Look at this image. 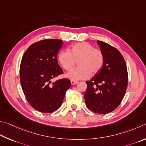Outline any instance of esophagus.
<instances>
[{
  "label": "esophagus",
  "instance_id": "1",
  "mask_svg": "<svg viewBox=\"0 0 146 146\" xmlns=\"http://www.w3.org/2000/svg\"><path fill=\"white\" fill-rule=\"evenodd\" d=\"M70 83L72 84V85H74L76 84H77L78 82L77 81H74V80H71L70 81Z\"/></svg>",
  "mask_w": 146,
  "mask_h": 146
}]
</instances>
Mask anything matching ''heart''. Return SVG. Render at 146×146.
<instances>
[{
    "label": "heart",
    "instance_id": "obj_1",
    "mask_svg": "<svg viewBox=\"0 0 146 146\" xmlns=\"http://www.w3.org/2000/svg\"><path fill=\"white\" fill-rule=\"evenodd\" d=\"M58 60L62 67L69 70L78 61V67L66 74V77L72 80H85L96 74L101 70L104 63V56L100 50L88 42H80L70 46L68 50H61Z\"/></svg>",
    "mask_w": 146,
    "mask_h": 146
}]
</instances>
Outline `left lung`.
Segmentation results:
<instances>
[{"label":"left lung","instance_id":"obj_1","mask_svg":"<svg viewBox=\"0 0 146 146\" xmlns=\"http://www.w3.org/2000/svg\"><path fill=\"white\" fill-rule=\"evenodd\" d=\"M104 56L101 70L86 81L84 95L86 106L94 112L106 114L119 106L127 86V66L119 51L105 42L98 41Z\"/></svg>","mask_w":146,"mask_h":146}]
</instances>
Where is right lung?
Returning a JSON list of instances; mask_svg holds the SVG:
<instances>
[{
	"label": "right lung",
	"instance_id": "1",
	"mask_svg": "<svg viewBox=\"0 0 146 146\" xmlns=\"http://www.w3.org/2000/svg\"><path fill=\"white\" fill-rule=\"evenodd\" d=\"M63 41L43 40L33 43L23 55L20 66V80L26 99L33 108L52 113L61 106L66 91L71 86L68 79L52 83L63 74L57 54Z\"/></svg>",
	"mask_w": 146,
	"mask_h": 146
}]
</instances>
